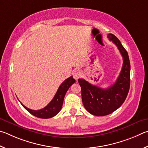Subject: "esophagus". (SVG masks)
Instances as JSON below:
<instances>
[{"label": "esophagus", "instance_id": "34e87169", "mask_svg": "<svg viewBox=\"0 0 148 148\" xmlns=\"http://www.w3.org/2000/svg\"><path fill=\"white\" fill-rule=\"evenodd\" d=\"M82 75V73L80 70H77V71H74L73 74V78L75 80H78L80 77Z\"/></svg>", "mask_w": 148, "mask_h": 148}]
</instances>
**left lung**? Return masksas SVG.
<instances>
[{"label":"left lung","instance_id":"left-lung-1","mask_svg":"<svg viewBox=\"0 0 148 148\" xmlns=\"http://www.w3.org/2000/svg\"><path fill=\"white\" fill-rule=\"evenodd\" d=\"M107 37L117 46L123 57L122 68L115 83L107 89H103L84 79L78 80L84 108L91 114L97 116L110 114L120 108L125 101L130 88L131 66L127 52L116 36L108 34Z\"/></svg>","mask_w":148,"mask_h":148}]
</instances>
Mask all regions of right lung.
I'll use <instances>...</instances> for the list:
<instances>
[{"label":"right lung","instance_id":"add662e5","mask_svg":"<svg viewBox=\"0 0 148 148\" xmlns=\"http://www.w3.org/2000/svg\"><path fill=\"white\" fill-rule=\"evenodd\" d=\"M75 80L73 78L72 76L65 80L58 88L53 99L45 107H44L42 109L38 110H32L26 107L21 103L26 110L28 111L31 114L36 116V117L43 119L54 117L60 111L62 105H63L65 95H66L69 87L73 84L75 83Z\"/></svg>","mask_w":148,"mask_h":148}]
</instances>
